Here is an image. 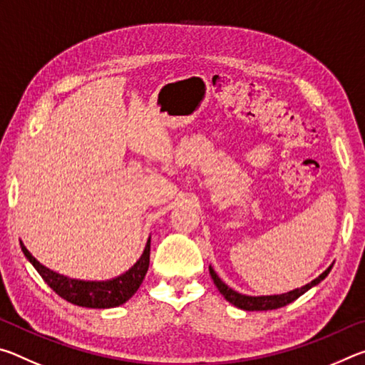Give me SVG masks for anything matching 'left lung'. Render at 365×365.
Segmentation results:
<instances>
[{"mask_svg": "<svg viewBox=\"0 0 365 365\" xmlns=\"http://www.w3.org/2000/svg\"><path fill=\"white\" fill-rule=\"evenodd\" d=\"M331 269V265L329 269H327L322 275L317 277L316 280H312L311 283H307L306 287H301L298 289H293V292L285 293V294H275V296H245V294H240L235 292V289L228 288L224 282H222L217 274L212 270V267H209V274H211L212 280L215 283V287H217L219 292L224 294V298L232 302L233 306H237L240 309H243V311H270V309H279L289 304V302H293L294 299H298L301 294H304L309 288H312L314 285H317V283L322 282L327 275H329V272Z\"/></svg>", "mask_w": 365, "mask_h": 365, "instance_id": "1", "label": "left lung"}]
</instances>
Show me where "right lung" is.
Here are the masks:
<instances>
[{
  "label": "right lung",
  "mask_w": 365,
  "mask_h": 365,
  "mask_svg": "<svg viewBox=\"0 0 365 365\" xmlns=\"http://www.w3.org/2000/svg\"><path fill=\"white\" fill-rule=\"evenodd\" d=\"M22 246V251L34 267L38 270L41 279L45 280L53 292H56L61 298L72 302L76 306L93 307V309H108L120 306L128 301L137 293L141 282H143L148 265H150V246L151 240H148V245L143 255L137 261L133 267L125 274L117 277L109 282H82L72 280L64 275H59L56 272L46 269L36 259L30 255L26 246Z\"/></svg>",
  "instance_id": "1"
}]
</instances>
